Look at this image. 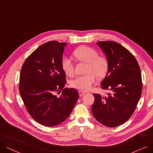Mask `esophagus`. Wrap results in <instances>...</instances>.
Listing matches in <instances>:
<instances>
[{
	"mask_svg": "<svg viewBox=\"0 0 153 153\" xmlns=\"http://www.w3.org/2000/svg\"><path fill=\"white\" fill-rule=\"evenodd\" d=\"M78 93H79V95H80V97H82V96H83V95H84L85 94V92H84V91H81V90H79Z\"/></svg>",
	"mask_w": 153,
	"mask_h": 153,
	"instance_id": "esophagus-1",
	"label": "esophagus"
}]
</instances>
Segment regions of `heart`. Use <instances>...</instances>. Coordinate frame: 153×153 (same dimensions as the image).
I'll list each match as a JSON object with an SVG mask.
<instances>
[{"label":"heart","instance_id":"heart-1","mask_svg":"<svg viewBox=\"0 0 153 153\" xmlns=\"http://www.w3.org/2000/svg\"><path fill=\"white\" fill-rule=\"evenodd\" d=\"M73 55L79 62L87 63L86 69L87 73L73 79L70 82L71 87L83 91H88L96 82V74L100 78L106 76L108 70V60L104 56H98V53L94 49L82 46L73 52ZM62 68L66 75L71 76L74 75L75 66L69 58H62Z\"/></svg>","mask_w":153,"mask_h":153}]
</instances>
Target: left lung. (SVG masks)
<instances>
[{
	"label": "left lung",
	"mask_w": 153,
	"mask_h": 153,
	"mask_svg": "<svg viewBox=\"0 0 153 153\" xmlns=\"http://www.w3.org/2000/svg\"><path fill=\"white\" fill-rule=\"evenodd\" d=\"M97 44L108 62V70L100 85L111 93L107 97L94 94L91 111L102 124L117 127L131 117L140 99L143 89L140 67L133 54L117 42L103 41Z\"/></svg>",
	"instance_id": "8db88e82"
}]
</instances>
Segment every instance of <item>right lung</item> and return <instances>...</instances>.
Wrapping results in <instances>:
<instances>
[{"label":"right lung","instance_id":"obj_1","mask_svg":"<svg viewBox=\"0 0 153 153\" xmlns=\"http://www.w3.org/2000/svg\"><path fill=\"white\" fill-rule=\"evenodd\" d=\"M65 42L51 41L38 47L22 66L19 92L30 115L48 127L61 124L70 115L79 97L74 88H65L62 68ZM62 91L59 97L55 94Z\"/></svg>","mask_w":153,"mask_h":153}]
</instances>
